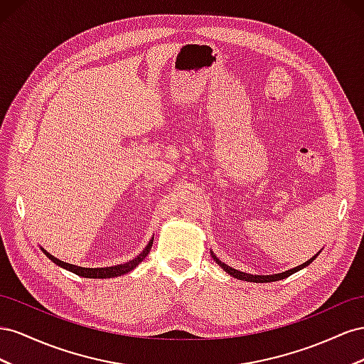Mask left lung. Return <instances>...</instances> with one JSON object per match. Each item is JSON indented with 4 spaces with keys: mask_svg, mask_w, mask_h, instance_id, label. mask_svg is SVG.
I'll list each match as a JSON object with an SVG mask.
<instances>
[{
    "mask_svg": "<svg viewBox=\"0 0 364 364\" xmlns=\"http://www.w3.org/2000/svg\"><path fill=\"white\" fill-rule=\"evenodd\" d=\"M320 253V252H318ZM318 253L316 255V256H313L309 259V261H306L305 264H302V265H299V267H294V268H291V269H288V272H284V273H277V274H272V276H259V274H250V273H242V272H237V269H235V268H232V267H228L227 264H224V262H221L220 259H218L215 255H213V252H212V257H213V261L215 262H218V265H220L225 273H228L230 276H233V277H236V279H240V280H247V282H256V284H264V282H274V280H280V279H285V277H288V276H291L293 273H296V272H299V269H302V268H305L306 265H309L311 262L314 261V259L318 256Z\"/></svg>",
    "mask_w": 364,
    "mask_h": 364,
    "instance_id": "8db88e82",
    "label": "left lung"
}]
</instances>
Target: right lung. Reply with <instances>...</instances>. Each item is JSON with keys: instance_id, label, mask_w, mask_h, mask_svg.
Segmentation results:
<instances>
[{"instance_id": "right-lung-1", "label": "right lung", "mask_w": 364, "mask_h": 364, "mask_svg": "<svg viewBox=\"0 0 364 364\" xmlns=\"http://www.w3.org/2000/svg\"><path fill=\"white\" fill-rule=\"evenodd\" d=\"M152 242H154V237H151L148 245L143 248V252L140 255H137V257H134L132 261L129 262H124V264H120V265H114V267H105V268H85V267H77V265H73V264H68V262H64V261H59L58 257H55L53 255H50L48 252H46L43 247H41V250L44 252V255L50 259L51 262H55L56 265L68 269V272L75 273L80 277H90V279H108V277H117V276H122V274H127L129 272H132L134 268H136L144 257L148 256V253L151 252V247H152Z\"/></svg>"}]
</instances>
